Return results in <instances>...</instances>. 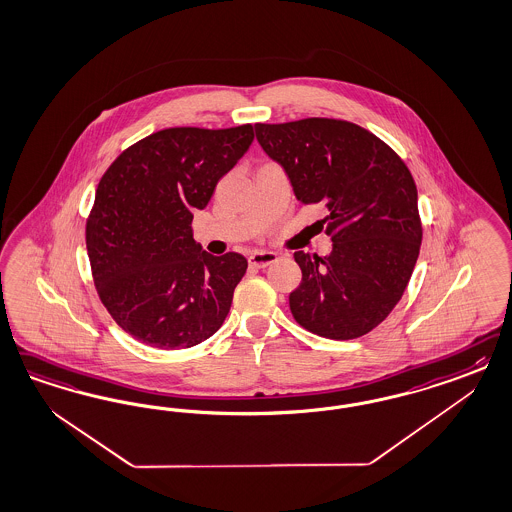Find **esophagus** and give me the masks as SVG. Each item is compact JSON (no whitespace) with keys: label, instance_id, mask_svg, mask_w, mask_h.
I'll use <instances>...</instances> for the list:
<instances>
[{"label":"esophagus","instance_id":"34e87169","mask_svg":"<svg viewBox=\"0 0 512 512\" xmlns=\"http://www.w3.org/2000/svg\"><path fill=\"white\" fill-rule=\"evenodd\" d=\"M279 260V254L277 252H271V250H258L254 254H250L248 258V264L256 269H264L267 265L275 264Z\"/></svg>","mask_w":512,"mask_h":512}]
</instances>
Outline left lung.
I'll return each mask as SVG.
<instances>
[{"mask_svg": "<svg viewBox=\"0 0 512 512\" xmlns=\"http://www.w3.org/2000/svg\"><path fill=\"white\" fill-rule=\"evenodd\" d=\"M265 154L281 165L303 205L320 203L331 252H294L301 284L290 311L305 330L347 341L392 313L422 243L411 171L377 135L335 118L256 124Z\"/></svg>", "mask_w": 512, "mask_h": 512, "instance_id": "obj_1", "label": "left lung"}]
</instances>
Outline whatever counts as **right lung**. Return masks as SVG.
I'll use <instances>...</instances> for the list:
<instances>
[{
    "label": "right lung",
    "mask_w": 512,
    "mask_h": 512,
    "mask_svg": "<svg viewBox=\"0 0 512 512\" xmlns=\"http://www.w3.org/2000/svg\"><path fill=\"white\" fill-rule=\"evenodd\" d=\"M252 141L250 124L169 128L124 150L101 177L86 220L88 258L101 303L137 341L181 350L224 324L247 260L205 252L192 218Z\"/></svg>",
    "instance_id": "add662e5"
}]
</instances>
